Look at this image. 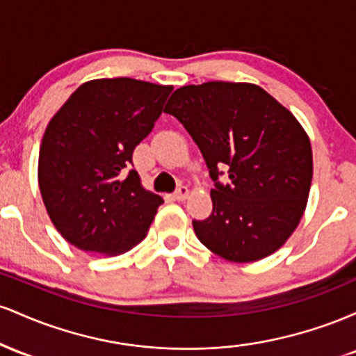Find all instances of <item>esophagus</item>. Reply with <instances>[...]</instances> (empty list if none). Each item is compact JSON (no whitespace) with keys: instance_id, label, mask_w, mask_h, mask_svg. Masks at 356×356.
I'll return each instance as SVG.
<instances>
[{"instance_id":"obj_1","label":"esophagus","mask_w":356,"mask_h":356,"mask_svg":"<svg viewBox=\"0 0 356 356\" xmlns=\"http://www.w3.org/2000/svg\"><path fill=\"white\" fill-rule=\"evenodd\" d=\"M189 197V189L186 186H181L177 191L174 192V199L175 201H186Z\"/></svg>"}]
</instances>
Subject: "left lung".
Returning a JSON list of instances; mask_svg holds the SVG:
<instances>
[{"instance_id": "1", "label": "left lung", "mask_w": 356, "mask_h": 356, "mask_svg": "<svg viewBox=\"0 0 356 356\" xmlns=\"http://www.w3.org/2000/svg\"><path fill=\"white\" fill-rule=\"evenodd\" d=\"M201 150L216 189L212 214L192 220L214 254L252 263L277 251L303 218L313 179L308 134L288 108L254 83L186 85L165 105ZM230 169L229 184L217 179Z\"/></svg>"}]
</instances>
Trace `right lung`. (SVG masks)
Instances as JSON below:
<instances>
[{
  "label": "right lung",
  "instance_id": "right-lung-1",
  "mask_svg": "<svg viewBox=\"0 0 356 356\" xmlns=\"http://www.w3.org/2000/svg\"><path fill=\"white\" fill-rule=\"evenodd\" d=\"M172 85L99 79L80 85L48 122L38 186L56 231L81 251L118 256L137 246L164 202L130 170Z\"/></svg>",
  "mask_w": 356,
  "mask_h": 356
}]
</instances>
